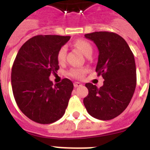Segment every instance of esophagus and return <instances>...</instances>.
<instances>
[{"mask_svg": "<svg viewBox=\"0 0 150 150\" xmlns=\"http://www.w3.org/2000/svg\"><path fill=\"white\" fill-rule=\"evenodd\" d=\"M81 86H82V83H81V82H74V86H75V88H77V87Z\"/></svg>", "mask_w": 150, "mask_h": 150, "instance_id": "1", "label": "esophagus"}]
</instances>
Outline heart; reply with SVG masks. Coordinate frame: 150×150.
<instances>
[{
	"label": "heart",
	"mask_w": 150,
	"mask_h": 150,
	"mask_svg": "<svg viewBox=\"0 0 150 150\" xmlns=\"http://www.w3.org/2000/svg\"><path fill=\"white\" fill-rule=\"evenodd\" d=\"M75 45L84 55H86L89 51H92V47L90 43L87 42L86 40H79L75 42ZM66 53H67V48H66L65 46H63L59 49L57 54V60L58 61V63L61 64L65 61ZM87 71H88V70L86 68H76L71 69L68 74L71 77L75 78V79H82V78L84 77L85 74Z\"/></svg>",
	"instance_id": "1"
}]
</instances>
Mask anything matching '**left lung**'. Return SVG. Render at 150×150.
I'll list each match as a JSON object with an SVG mask.
<instances>
[{"mask_svg": "<svg viewBox=\"0 0 150 150\" xmlns=\"http://www.w3.org/2000/svg\"><path fill=\"white\" fill-rule=\"evenodd\" d=\"M98 48L96 71L104 82L97 88L86 86L89 94L83 103L92 117L107 121L116 117L126 109L136 86V67L132 52L121 36L110 32H95L85 35Z\"/></svg>", "mask_w": 150, "mask_h": 150, "instance_id": "1", "label": "left lung"}]
</instances>
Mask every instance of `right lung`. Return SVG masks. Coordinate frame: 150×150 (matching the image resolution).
<instances>
[{"instance_id":"right-lung-1","label":"right lung","mask_w":150,"mask_h":150,"mask_svg":"<svg viewBox=\"0 0 150 150\" xmlns=\"http://www.w3.org/2000/svg\"><path fill=\"white\" fill-rule=\"evenodd\" d=\"M70 38L57 35L33 36L16 55L11 69L13 95L21 111L35 122L51 124L65 113L72 82L64 79L54 86L49 77L59 69L57 54Z\"/></svg>"}]
</instances>
